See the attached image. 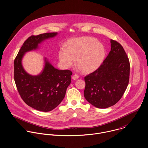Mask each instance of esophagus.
I'll use <instances>...</instances> for the list:
<instances>
[{
  "label": "esophagus",
  "instance_id": "1",
  "mask_svg": "<svg viewBox=\"0 0 148 148\" xmlns=\"http://www.w3.org/2000/svg\"><path fill=\"white\" fill-rule=\"evenodd\" d=\"M79 77V76L77 75H76V74L72 76V79H73V80H75L78 79Z\"/></svg>",
  "mask_w": 148,
  "mask_h": 148
}]
</instances>
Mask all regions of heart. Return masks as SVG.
I'll use <instances>...</instances> for the list:
<instances>
[{
  "label": "heart",
  "instance_id": "heart-1",
  "mask_svg": "<svg viewBox=\"0 0 148 148\" xmlns=\"http://www.w3.org/2000/svg\"><path fill=\"white\" fill-rule=\"evenodd\" d=\"M59 60L66 68L75 63L84 72L97 69L103 63L106 56L104 47L97 40L89 37H83L69 40L66 49L59 52Z\"/></svg>",
  "mask_w": 148,
  "mask_h": 148
}]
</instances>
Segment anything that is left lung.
Wrapping results in <instances>:
<instances>
[{
    "mask_svg": "<svg viewBox=\"0 0 148 148\" xmlns=\"http://www.w3.org/2000/svg\"><path fill=\"white\" fill-rule=\"evenodd\" d=\"M111 49L103 63L84 77L85 99L98 108L116 104L129 84L130 63L123 46L110 40Z\"/></svg>",
    "mask_w": 148,
    "mask_h": 148,
    "instance_id": "8db88e82",
    "label": "left lung"
}]
</instances>
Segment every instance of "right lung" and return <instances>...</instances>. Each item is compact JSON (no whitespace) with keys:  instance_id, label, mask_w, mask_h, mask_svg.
Here are the masks:
<instances>
[{"instance_id":"obj_1","label":"right lung","mask_w":148,"mask_h":148,"mask_svg":"<svg viewBox=\"0 0 148 148\" xmlns=\"http://www.w3.org/2000/svg\"><path fill=\"white\" fill-rule=\"evenodd\" d=\"M56 34L51 32L31 35L24 42L14 60V80L18 91L27 105L39 111L49 112L60 104L71 83L72 72L56 69L45 59L42 73L31 76L23 69L21 59L24 53L36 49L39 43Z\"/></svg>"}]
</instances>
